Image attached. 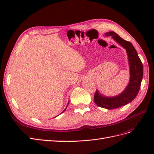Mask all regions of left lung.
I'll return each mask as SVG.
<instances>
[{"instance_id": "8db88e82", "label": "left lung", "mask_w": 154, "mask_h": 154, "mask_svg": "<svg viewBox=\"0 0 154 154\" xmlns=\"http://www.w3.org/2000/svg\"><path fill=\"white\" fill-rule=\"evenodd\" d=\"M106 36H112V38L124 48L128 55L130 66V82L125 91L115 97H106L101 95L96 91L94 96L95 103L102 108L115 109L130 103L138 94L143 76V63L133 45L128 41L123 40L114 31L106 32Z\"/></svg>"}]
</instances>
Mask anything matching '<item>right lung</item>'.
Instances as JSON below:
<instances>
[{
    "mask_svg": "<svg viewBox=\"0 0 154 154\" xmlns=\"http://www.w3.org/2000/svg\"><path fill=\"white\" fill-rule=\"evenodd\" d=\"M68 104H69V102H68ZM68 104H67V106H68ZM66 109H67V107H66V109H65V110H63V111L62 112V113H63V112H64L65 110H66Z\"/></svg>",
    "mask_w": 154,
    "mask_h": 154,
    "instance_id": "right-lung-1",
    "label": "right lung"
}]
</instances>
